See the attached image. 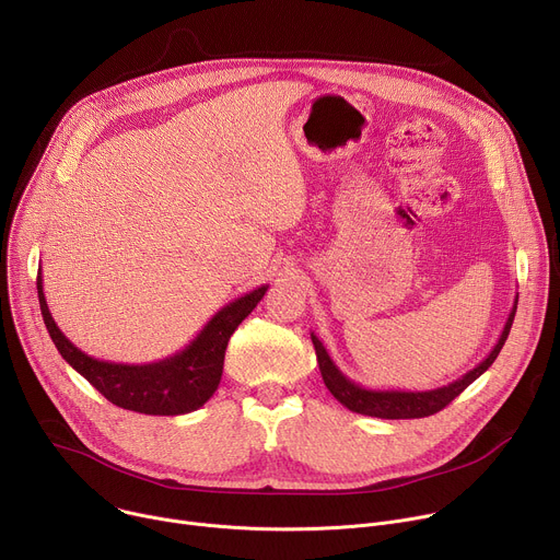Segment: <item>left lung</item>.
<instances>
[{
	"label": "left lung",
	"mask_w": 560,
	"mask_h": 560,
	"mask_svg": "<svg viewBox=\"0 0 560 560\" xmlns=\"http://www.w3.org/2000/svg\"><path fill=\"white\" fill-rule=\"evenodd\" d=\"M518 308V294L514 296V306L510 311V317L504 322V328L495 341V346L491 348V352L487 358L471 369L469 373H465L463 377H457L455 382L440 386V388H431V390H382V388H366L358 382H352L350 377H346L339 366L330 360V354L326 350V346L319 341V337L315 332H311V339L315 343V352H317V362H319V371L324 377V384L328 386V390L332 393V397L337 401H341L348 411L352 413H362V416H371V418H382V420H411V418H427L433 416L438 411H442L444 406L460 395L471 382H476L498 358L500 348L504 346L506 337H510L512 324H514V315Z\"/></svg>",
	"instance_id": "obj_1"
}]
</instances>
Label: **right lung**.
<instances>
[{"label":"right lung","instance_id":"right-lung-1","mask_svg":"<svg viewBox=\"0 0 560 560\" xmlns=\"http://www.w3.org/2000/svg\"><path fill=\"white\" fill-rule=\"evenodd\" d=\"M266 292L268 285H261L230 301L172 358L151 364H116L89 358L67 339L48 311L42 288V268L37 272L39 311L62 358L112 404L144 416L191 413L214 395L223 375L228 341L238 324L257 308Z\"/></svg>","mask_w":560,"mask_h":560}]
</instances>
